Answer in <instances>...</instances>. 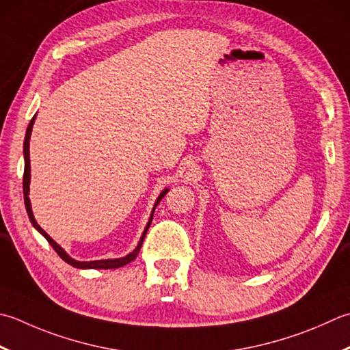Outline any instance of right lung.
<instances>
[{"instance_id": "right-lung-1", "label": "right lung", "mask_w": 350, "mask_h": 350, "mask_svg": "<svg viewBox=\"0 0 350 350\" xmlns=\"http://www.w3.org/2000/svg\"><path fill=\"white\" fill-rule=\"evenodd\" d=\"M33 122H34V116L31 118L29 127H27V133H25V139H24V159H25V167H24V183H23L25 209H27V214H29V218H30L31 224L40 232V234H42V235L45 237L46 241L50 243L51 247H53L54 250H56L57 255H59L62 259H64L65 262H68V264L72 265V267H77V269H118V267H122V265L129 264L130 261H133V259H135L136 256H138L139 249H141V245H142V243H144V238H146V234H147V230H148V228H150V224H152V218H150L147 228H146V230H144V234H142V237H141V241H139V244H138V247H136L132 253H130V255H127L126 258H120V259H101V261H89V262L75 261V259L68 256L66 252H65L64 249H62L60 245H59L56 241H54V239H53L50 235H48L42 228H40V226L36 223V220H34L33 212H31L30 198H29V185H30V152H29V146H30V136H31ZM167 193H168V189L162 191V194L159 196V198H157V202H156L154 206H157V203H159V202L162 200V197L165 196ZM152 217H153V214H152Z\"/></svg>"}]
</instances>
